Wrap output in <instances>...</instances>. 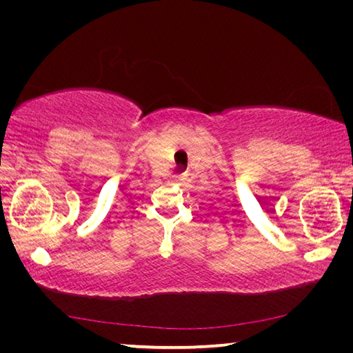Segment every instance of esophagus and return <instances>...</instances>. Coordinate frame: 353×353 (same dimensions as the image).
<instances>
[{
    "label": "esophagus",
    "mask_w": 353,
    "mask_h": 353,
    "mask_svg": "<svg viewBox=\"0 0 353 353\" xmlns=\"http://www.w3.org/2000/svg\"><path fill=\"white\" fill-rule=\"evenodd\" d=\"M172 181H174V182H182L183 177L182 176H174V179H172Z\"/></svg>",
    "instance_id": "1"
}]
</instances>
